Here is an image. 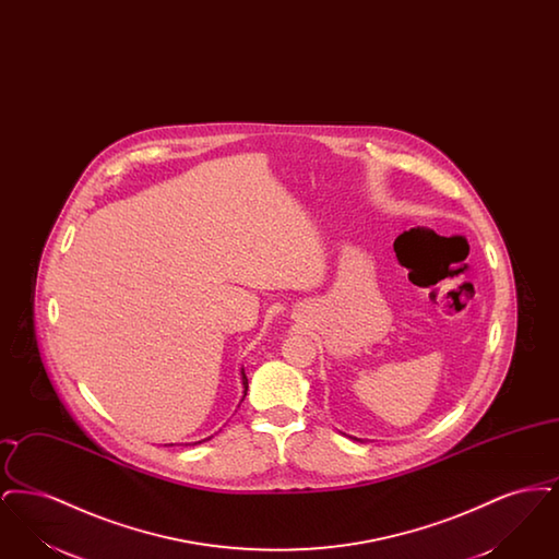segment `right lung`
<instances>
[{"label":"right lung","instance_id":"obj_1","mask_svg":"<svg viewBox=\"0 0 559 559\" xmlns=\"http://www.w3.org/2000/svg\"><path fill=\"white\" fill-rule=\"evenodd\" d=\"M240 379H242V399L247 396V388H249V383H247V374H245V371H240ZM205 440H210V438H205ZM205 440H201V442H205ZM201 442H194V444H201Z\"/></svg>","mask_w":559,"mask_h":559}]
</instances>
